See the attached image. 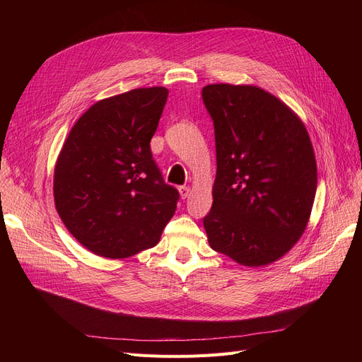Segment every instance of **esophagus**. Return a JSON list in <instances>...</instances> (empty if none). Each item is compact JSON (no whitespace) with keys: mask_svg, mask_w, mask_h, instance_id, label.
I'll return each instance as SVG.
<instances>
[{"mask_svg":"<svg viewBox=\"0 0 362 362\" xmlns=\"http://www.w3.org/2000/svg\"><path fill=\"white\" fill-rule=\"evenodd\" d=\"M178 190H180V194H181L182 199L187 198L189 193H190V187H189V185H181V187H178Z\"/></svg>","mask_w":362,"mask_h":362,"instance_id":"obj_1","label":"esophagus"}]
</instances>
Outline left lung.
I'll return each mask as SVG.
<instances>
[{
  "instance_id": "1",
  "label": "left lung",
  "mask_w": 362,
  "mask_h": 362,
  "mask_svg": "<svg viewBox=\"0 0 362 362\" xmlns=\"http://www.w3.org/2000/svg\"><path fill=\"white\" fill-rule=\"evenodd\" d=\"M202 101L217 163L208 243L243 266L269 264L298 242L311 214L317 166L308 131L255 86H205Z\"/></svg>"
}]
</instances>
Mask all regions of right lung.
Returning a JSON list of instances; mask_svg holds the SVG:
<instances>
[{
	"label": "right lung",
	"mask_w": 362,
	"mask_h": 362,
	"mask_svg": "<svg viewBox=\"0 0 362 362\" xmlns=\"http://www.w3.org/2000/svg\"><path fill=\"white\" fill-rule=\"evenodd\" d=\"M169 90L134 89L93 104L64 141L54 201L68 231L93 254L128 258L156 246L180 192L152 158Z\"/></svg>",
	"instance_id": "add662e5"
}]
</instances>
